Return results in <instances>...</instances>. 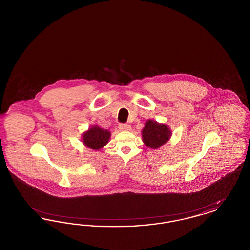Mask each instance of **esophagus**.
I'll return each mask as SVG.
<instances>
[{
	"label": "esophagus",
	"instance_id": "1",
	"mask_svg": "<svg viewBox=\"0 0 250 250\" xmlns=\"http://www.w3.org/2000/svg\"><path fill=\"white\" fill-rule=\"evenodd\" d=\"M119 128L122 131H129L131 130V126L127 124H121L119 125Z\"/></svg>",
	"mask_w": 250,
	"mask_h": 250
}]
</instances>
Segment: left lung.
Wrapping results in <instances>:
<instances>
[{"mask_svg": "<svg viewBox=\"0 0 250 250\" xmlns=\"http://www.w3.org/2000/svg\"><path fill=\"white\" fill-rule=\"evenodd\" d=\"M172 133L166 124L147 120L142 131L143 142L150 149H158L167 143Z\"/></svg>", "mask_w": 250, "mask_h": 250, "instance_id": "obj_1", "label": "left lung"}]
</instances>
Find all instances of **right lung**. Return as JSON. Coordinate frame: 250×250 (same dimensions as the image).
Returning a JSON list of instances; mask_svg holds the SVG:
<instances>
[{
	"mask_svg": "<svg viewBox=\"0 0 250 250\" xmlns=\"http://www.w3.org/2000/svg\"><path fill=\"white\" fill-rule=\"evenodd\" d=\"M110 138V132L98 125H93L82 135V142L84 145L92 150H101Z\"/></svg>",
	"mask_w": 250,
	"mask_h": 250,
	"instance_id": "1",
	"label": "right lung"
}]
</instances>
